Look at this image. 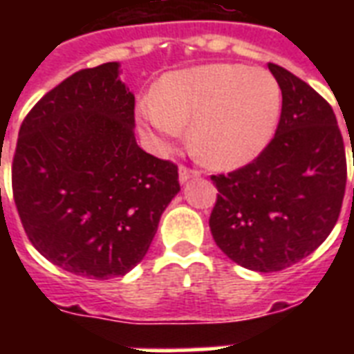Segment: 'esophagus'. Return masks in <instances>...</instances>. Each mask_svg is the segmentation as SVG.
<instances>
[{"mask_svg": "<svg viewBox=\"0 0 354 354\" xmlns=\"http://www.w3.org/2000/svg\"><path fill=\"white\" fill-rule=\"evenodd\" d=\"M200 176V172L196 171V169H189V167L182 165L180 167V182L185 183L189 182L191 178H198Z\"/></svg>", "mask_w": 354, "mask_h": 354, "instance_id": "1", "label": "esophagus"}]
</instances>
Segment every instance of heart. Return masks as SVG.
I'll return each mask as SVG.
<instances>
[{
    "label": "heart",
    "mask_w": 354,
    "mask_h": 354,
    "mask_svg": "<svg viewBox=\"0 0 354 354\" xmlns=\"http://www.w3.org/2000/svg\"><path fill=\"white\" fill-rule=\"evenodd\" d=\"M281 106V88L268 71L205 64L165 75L139 115L143 132L160 147L191 122L194 154L211 167L233 169L266 149Z\"/></svg>",
    "instance_id": "obj_1"
}]
</instances>
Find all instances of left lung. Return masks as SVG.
Instances as JSON below:
<instances>
[{"mask_svg": "<svg viewBox=\"0 0 354 354\" xmlns=\"http://www.w3.org/2000/svg\"><path fill=\"white\" fill-rule=\"evenodd\" d=\"M268 69L283 95L275 136L252 163L211 176L218 194L209 216L216 246L264 274L299 263L329 236L347 180L344 138L329 102L285 68Z\"/></svg>", "mask_w": 354, "mask_h": 354, "instance_id": "8db88e82", "label": "left lung"}]
</instances>
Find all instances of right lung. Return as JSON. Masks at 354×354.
Masks as SVG:
<instances>
[{
    "instance_id": "add662e5",
    "label": "right lung",
    "mask_w": 354,
    "mask_h": 354,
    "mask_svg": "<svg viewBox=\"0 0 354 354\" xmlns=\"http://www.w3.org/2000/svg\"><path fill=\"white\" fill-rule=\"evenodd\" d=\"M136 99L119 64L80 69L21 122L12 194L38 252L71 274L110 279L145 257L180 191L178 167L139 149Z\"/></svg>"
}]
</instances>
